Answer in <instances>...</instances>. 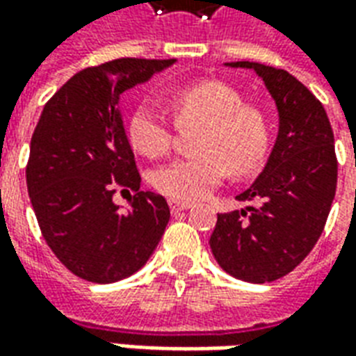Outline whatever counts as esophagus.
I'll use <instances>...</instances> for the list:
<instances>
[{"label":"esophagus","mask_w":356,"mask_h":356,"mask_svg":"<svg viewBox=\"0 0 356 356\" xmlns=\"http://www.w3.org/2000/svg\"><path fill=\"white\" fill-rule=\"evenodd\" d=\"M193 206L191 202H181V200H170V209L171 213H179V211H185Z\"/></svg>","instance_id":"1"}]
</instances>
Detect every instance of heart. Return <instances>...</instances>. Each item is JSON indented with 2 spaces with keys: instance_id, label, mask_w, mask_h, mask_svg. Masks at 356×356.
Wrapping results in <instances>:
<instances>
[{
  "instance_id": "heart-1",
  "label": "heart",
  "mask_w": 356,
  "mask_h": 356,
  "mask_svg": "<svg viewBox=\"0 0 356 356\" xmlns=\"http://www.w3.org/2000/svg\"><path fill=\"white\" fill-rule=\"evenodd\" d=\"M171 108L181 127H200L193 158H179L152 173V186L173 200H200L231 171L244 177L259 170L268 145L267 125L259 112L246 108L231 86L204 80L175 89ZM131 147L158 158L171 147L173 127L154 102H139L127 120Z\"/></svg>"
}]
</instances>
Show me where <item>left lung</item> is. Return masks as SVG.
Wrapping results in <instances>:
<instances>
[{"mask_svg": "<svg viewBox=\"0 0 356 356\" xmlns=\"http://www.w3.org/2000/svg\"><path fill=\"white\" fill-rule=\"evenodd\" d=\"M232 68L254 70L275 99L278 135L265 170L240 202H257L217 216L209 246L219 267L244 282L282 278L321 238L336 196L334 131L322 102L280 68L238 60Z\"/></svg>", "mask_w": 356, "mask_h": 356, "instance_id": "1", "label": "left lung"}]
</instances>
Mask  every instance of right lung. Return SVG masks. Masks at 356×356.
<instances>
[{
    "instance_id": "obj_1",
    "label": "right lung",
    "mask_w": 356,
    "mask_h": 356,
    "mask_svg": "<svg viewBox=\"0 0 356 356\" xmlns=\"http://www.w3.org/2000/svg\"><path fill=\"white\" fill-rule=\"evenodd\" d=\"M175 58H116L74 74L43 106L35 125L26 185L47 246L70 273L95 284L137 273L170 221L168 202L140 191L120 97ZM131 188L129 212L111 202Z\"/></svg>"
}]
</instances>
